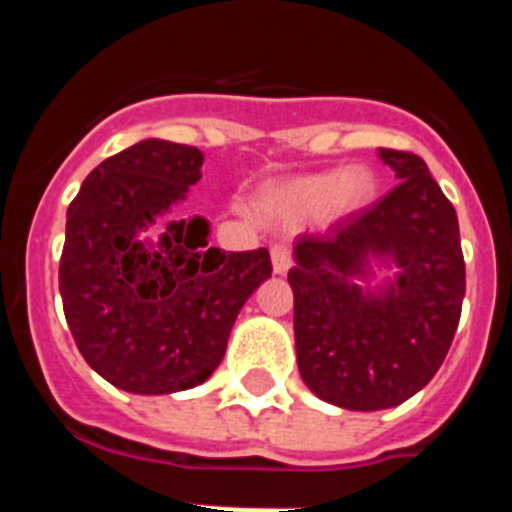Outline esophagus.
Here are the masks:
<instances>
[{
	"label": "esophagus",
	"mask_w": 512,
	"mask_h": 512,
	"mask_svg": "<svg viewBox=\"0 0 512 512\" xmlns=\"http://www.w3.org/2000/svg\"><path fill=\"white\" fill-rule=\"evenodd\" d=\"M271 264L277 274H287L289 266H292V246L287 243H274L271 246Z\"/></svg>",
	"instance_id": "34e87169"
}]
</instances>
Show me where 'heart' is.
Returning a JSON list of instances; mask_svg holds the SVG:
<instances>
[{
  "mask_svg": "<svg viewBox=\"0 0 512 512\" xmlns=\"http://www.w3.org/2000/svg\"><path fill=\"white\" fill-rule=\"evenodd\" d=\"M374 192V176L364 166H351L341 174L302 176L295 182L274 189L269 207L277 215L297 220V217L328 212V215H348L369 202Z\"/></svg>",
  "mask_w": 512,
  "mask_h": 512,
  "instance_id": "heart-1",
  "label": "heart"
}]
</instances>
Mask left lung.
<instances>
[{
    "label": "left lung",
    "mask_w": 512,
    "mask_h": 512,
    "mask_svg": "<svg viewBox=\"0 0 512 512\" xmlns=\"http://www.w3.org/2000/svg\"><path fill=\"white\" fill-rule=\"evenodd\" d=\"M397 187L325 233L297 235V366L320 400L395 408L431 382L454 341L467 289L456 210L420 156L379 148ZM369 255L401 266L379 296L350 282Z\"/></svg>",
    "instance_id": "obj_1"
}]
</instances>
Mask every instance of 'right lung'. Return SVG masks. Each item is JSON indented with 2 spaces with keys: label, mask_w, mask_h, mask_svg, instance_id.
<instances>
[{
  "label": "right lung",
  "mask_w": 512,
  "mask_h": 512,
  "mask_svg": "<svg viewBox=\"0 0 512 512\" xmlns=\"http://www.w3.org/2000/svg\"><path fill=\"white\" fill-rule=\"evenodd\" d=\"M200 148L140 140L104 158L69 205L63 312L99 377L135 395L202 384L223 361L238 310L271 277L266 248L207 246L202 217L171 223L156 248L138 233L202 179Z\"/></svg>",
  "instance_id": "right-lung-1"
}]
</instances>
